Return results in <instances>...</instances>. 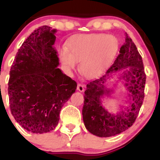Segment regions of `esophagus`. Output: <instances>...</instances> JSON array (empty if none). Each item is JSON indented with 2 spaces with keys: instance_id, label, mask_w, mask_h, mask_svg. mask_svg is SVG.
I'll return each mask as SVG.
<instances>
[{
  "instance_id": "1",
  "label": "esophagus",
  "mask_w": 160,
  "mask_h": 160,
  "mask_svg": "<svg viewBox=\"0 0 160 160\" xmlns=\"http://www.w3.org/2000/svg\"><path fill=\"white\" fill-rule=\"evenodd\" d=\"M77 89H78V91L82 92H84V85H82V84H81V83H78V87H77Z\"/></svg>"
}]
</instances>
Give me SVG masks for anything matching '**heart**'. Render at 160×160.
Masks as SVG:
<instances>
[{
    "mask_svg": "<svg viewBox=\"0 0 160 160\" xmlns=\"http://www.w3.org/2000/svg\"><path fill=\"white\" fill-rule=\"evenodd\" d=\"M119 42L113 35L89 34L79 37L69 45V52L62 49L60 60L68 72L76 68L80 62V71L86 78H94L109 67L116 56Z\"/></svg>",
    "mask_w": 160,
    "mask_h": 160,
    "instance_id": "obj_1",
    "label": "heart"
}]
</instances>
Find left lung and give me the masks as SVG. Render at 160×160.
I'll return each mask as SVG.
<instances>
[{
    "instance_id": "1",
    "label": "left lung",
    "mask_w": 160,
    "mask_h": 160,
    "mask_svg": "<svg viewBox=\"0 0 160 160\" xmlns=\"http://www.w3.org/2000/svg\"><path fill=\"white\" fill-rule=\"evenodd\" d=\"M126 41L121 47L120 54L106 74L86 85L82 107V120L86 129L96 136H114L131 127L136 120L144 98L146 74L142 58L136 46L126 33ZM129 68L128 69L125 68ZM125 69L121 78L126 81L125 86L130 92V105L116 115L109 113L101 103L104 95L112 91L103 85L116 71Z\"/></svg>"
}]
</instances>
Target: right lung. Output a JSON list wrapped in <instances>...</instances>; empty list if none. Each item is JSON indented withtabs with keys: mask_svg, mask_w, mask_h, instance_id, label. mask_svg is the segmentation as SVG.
Wrapping results in <instances>:
<instances>
[{
	"mask_svg": "<svg viewBox=\"0 0 160 160\" xmlns=\"http://www.w3.org/2000/svg\"><path fill=\"white\" fill-rule=\"evenodd\" d=\"M56 32L47 25L34 31L19 49L10 71L11 113L22 127L33 133L56 128L64 104L77 89V82L57 68Z\"/></svg>",
	"mask_w": 160,
	"mask_h": 160,
	"instance_id": "right-lung-1",
	"label": "right lung"
}]
</instances>
